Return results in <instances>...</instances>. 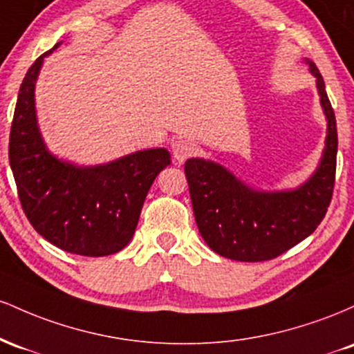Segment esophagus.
<instances>
[{"label": "esophagus", "mask_w": 354, "mask_h": 354, "mask_svg": "<svg viewBox=\"0 0 354 354\" xmlns=\"http://www.w3.org/2000/svg\"><path fill=\"white\" fill-rule=\"evenodd\" d=\"M171 151L174 160L183 163V161L188 160L189 156H193L194 151H196V145H194L193 141L186 140V138H178V140H174L171 143Z\"/></svg>", "instance_id": "1"}]
</instances>
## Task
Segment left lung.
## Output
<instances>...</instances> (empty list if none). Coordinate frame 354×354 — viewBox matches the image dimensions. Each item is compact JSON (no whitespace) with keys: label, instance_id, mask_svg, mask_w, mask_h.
Returning a JSON list of instances; mask_svg holds the SVG:
<instances>
[{"label":"left lung","instance_id":"8db88e82","mask_svg":"<svg viewBox=\"0 0 354 354\" xmlns=\"http://www.w3.org/2000/svg\"><path fill=\"white\" fill-rule=\"evenodd\" d=\"M310 71L328 135L319 166L304 185L291 191H256L213 161L191 158L185 165L194 219L214 253L236 261H268L298 245L318 228L333 198L338 131L323 76L313 61Z\"/></svg>","mask_w":354,"mask_h":354}]
</instances>
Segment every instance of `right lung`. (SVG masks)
<instances>
[{
	"label": "right lung",
	"instance_id": "right-lung-1",
	"mask_svg": "<svg viewBox=\"0 0 354 354\" xmlns=\"http://www.w3.org/2000/svg\"><path fill=\"white\" fill-rule=\"evenodd\" d=\"M53 50L28 70L11 123L8 154L21 208L31 226L59 250L81 256L118 253L131 241L146 194L171 156L153 148L84 168L53 156L35 109L36 78Z\"/></svg>",
	"mask_w": 354,
	"mask_h": 354
}]
</instances>
